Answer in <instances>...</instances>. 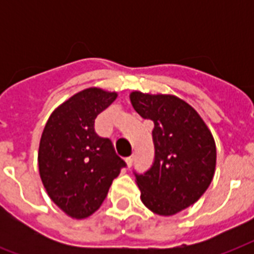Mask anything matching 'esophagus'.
Segmentation results:
<instances>
[{
    "instance_id": "1",
    "label": "esophagus",
    "mask_w": 254,
    "mask_h": 254,
    "mask_svg": "<svg viewBox=\"0 0 254 254\" xmlns=\"http://www.w3.org/2000/svg\"><path fill=\"white\" fill-rule=\"evenodd\" d=\"M127 167H131V165H133V157H129V158H127Z\"/></svg>"
}]
</instances>
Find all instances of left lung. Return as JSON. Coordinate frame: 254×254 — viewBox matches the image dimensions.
<instances>
[{
	"mask_svg": "<svg viewBox=\"0 0 254 254\" xmlns=\"http://www.w3.org/2000/svg\"><path fill=\"white\" fill-rule=\"evenodd\" d=\"M129 97L134 111L154 123V163L142 175L135 174L141 200L151 212L173 216L199 200L211 185L215 139L196 109L178 96L133 91Z\"/></svg>",
	"mask_w": 254,
	"mask_h": 254,
	"instance_id": "left-lung-1",
	"label": "left lung"
}]
</instances>
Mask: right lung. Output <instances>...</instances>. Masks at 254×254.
Masks as SVG:
<instances>
[{"label":"right lung","instance_id":"add662e5","mask_svg":"<svg viewBox=\"0 0 254 254\" xmlns=\"http://www.w3.org/2000/svg\"><path fill=\"white\" fill-rule=\"evenodd\" d=\"M117 92L85 88L54 109L42 133L38 167L50 199L75 220H83L103 204L125 162L108 138L95 133L96 117Z\"/></svg>","mask_w":254,"mask_h":254}]
</instances>
